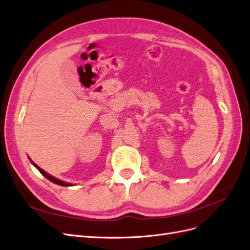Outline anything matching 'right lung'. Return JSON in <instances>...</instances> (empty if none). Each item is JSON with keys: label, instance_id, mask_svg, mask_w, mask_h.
I'll return each instance as SVG.
<instances>
[{"label": "right lung", "instance_id": "add662e5", "mask_svg": "<svg viewBox=\"0 0 250 250\" xmlns=\"http://www.w3.org/2000/svg\"><path fill=\"white\" fill-rule=\"evenodd\" d=\"M30 159V158H29ZM31 161V163H32V165L35 167H37L39 170H40V173L42 174V175H44L46 178H47V179L48 180H50V181H51V182H53V183H55V184H59V185H62V187H71V185H72V184H70V183H67V182H65V181H62V180H59V179H56V178H54V177H52L51 175H49L48 173H46L45 172V170L44 169H42L39 166H37V165H35V163L32 161V160H30Z\"/></svg>", "mask_w": 250, "mask_h": 250}]
</instances>
